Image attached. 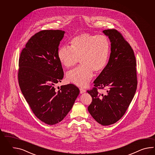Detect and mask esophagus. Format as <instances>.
Here are the masks:
<instances>
[{
    "instance_id": "esophagus-1",
    "label": "esophagus",
    "mask_w": 155,
    "mask_h": 155,
    "mask_svg": "<svg viewBox=\"0 0 155 155\" xmlns=\"http://www.w3.org/2000/svg\"><path fill=\"white\" fill-rule=\"evenodd\" d=\"M80 92L81 94H82V93H84V92H86V90L83 89L82 87H80Z\"/></svg>"
}]
</instances>
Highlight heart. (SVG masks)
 <instances>
[{
	"mask_svg": "<svg viewBox=\"0 0 155 155\" xmlns=\"http://www.w3.org/2000/svg\"><path fill=\"white\" fill-rule=\"evenodd\" d=\"M110 53V43L104 35L82 33L74 37L70 47L61 46L58 52L60 63L66 68L81 65L70 71L66 75L69 82L80 86L87 85L93 72L99 73L105 68Z\"/></svg>",
	"mask_w": 155,
	"mask_h": 155,
	"instance_id": "b5f03b06",
	"label": "heart"
}]
</instances>
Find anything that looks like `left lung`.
<instances>
[{
    "label": "left lung",
    "mask_w": 155,
    "mask_h": 155,
    "mask_svg": "<svg viewBox=\"0 0 155 155\" xmlns=\"http://www.w3.org/2000/svg\"><path fill=\"white\" fill-rule=\"evenodd\" d=\"M111 41V54L105 68L87 90L92 101L88 111L103 126L115 124L124 115L137 86L136 61L134 50L122 34L115 29L104 30ZM105 89V94L98 89Z\"/></svg>",
    "instance_id": "1"
}]
</instances>
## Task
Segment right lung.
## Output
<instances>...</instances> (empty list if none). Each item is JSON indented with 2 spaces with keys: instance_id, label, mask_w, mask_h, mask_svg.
<instances>
[{
  "instance_id": "1",
  "label": "right lung",
  "mask_w": 155,
  "mask_h": 155,
  "mask_svg": "<svg viewBox=\"0 0 155 155\" xmlns=\"http://www.w3.org/2000/svg\"><path fill=\"white\" fill-rule=\"evenodd\" d=\"M65 34L60 30H43L31 36L19 59L18 82L30 109L38 119L53 125L61 121L72 108L80 90L61 82L64 71L58 57Z\"/></svg>"
}]
</instances>
